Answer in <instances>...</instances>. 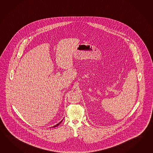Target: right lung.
<instances>
[{
  "instance_id": "right-lung-1",
  "label": "right lung",
  "mask_w": 153,
  "mask_h": 153,
  "mask_svg": "<svg viewBox=\"0 0 153 153\" xmlns=\"http://www.w3.org/2000/svg\"><path fill=\"white\" fill-rule=\"evenodd\" d=\"M62 120H61V121H60V122H59V123H58V124H56V125H55V126H53V127H57V126H58V125H60V123H61V122H62Z\"/></svg>"
}]
</instances>
